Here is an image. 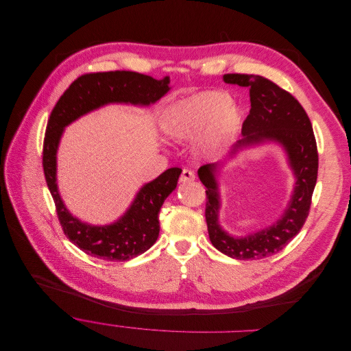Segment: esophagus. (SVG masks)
Returning <instances> with one entry per match:
<instances>
[{
    "label": "esophagus",
    "mask_w": 351,
    "mask_h": 351,
    "mask_svg": "<svg viewBox=\"0 0 351 351\" xmlns=\"http://www.w3.org/2000/svg\"><path fill=\"white\" fill-rule=\"evenodd\" d=\"M195 180V174L191 170H182L181 176H180V182L186 184V182H192Z\"/></svg>",
    "instance_id": "34e87169"
}]
</instances>
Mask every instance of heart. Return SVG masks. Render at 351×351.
I'll return each mask as SVG.
<instances>
[{
  "label": "heart",
  "instance_id": "obj_1",
  "mask_svg": "<svg viewBox=\"0 0 351 351\" xmlns=\"http://www.w3.org/2000/svg\"><path fill=\"white\" fill-rule=\"evenodd\" d=\"M242 109L223 91H204L170 105L163 113L165 132L174 139H189L204 130L203 149L215 154L227 147L242 124Z\"/></svg>",
  "mask_w": 351,
  "mask_h": 351
}]
</instances>
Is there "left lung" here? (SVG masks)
Instances as JSON below:
<instances>
[{"label":"left lung","mask_w":351,"mask_h":351,"mask_svg":"<svg viewBox=\"0 0 351 351\" xmlns=\"http://www.w3.org/2000/svg\"><path fill=\"white\" fill-rule=\"evenodd\" d=\"M227 84L249 88L250 112L242 124L243 138L234 145L239 149L263 143H276L285 149L295 176V188L281 219L272 226L237 238L227 234L219 223L221 207L217 165H204L197 170L206 186V223L210 242L221 253L238 260H258L282 250L302 230L310 212L311 196L318 174V152L311 121L288 91L271 80L256 75H224Z\"/></svg>","instance_id":"left-lung-1"}]
</instances>
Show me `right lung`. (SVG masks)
Returning <instances> with one entry per match:
<instances>
[{"mask_svg": "<svg viewBox=\"0 0 351 351\" xmlns=\"http://www.w3.org/2000/svg\"><path fill=\"white\" fill-rule=\"evenodd\" d=\"M170 90V77L156 80L136 72L88 73L75 80L56 102L48 119L43 167L48 189L55 202L59 223L69 241L84 253L108 260L127 261L147 252L158 239L159 212L166 197L176 189L181 169L171 167L136 193L124 216L109 226H90L66 208L56 184V152L63 130L79 117L108 104L148 106Z\"/></svg>", "mask_w": 351, "mask_h": 351, "instance_id": "obj_1", "label": "right lung"}]
</instances>
